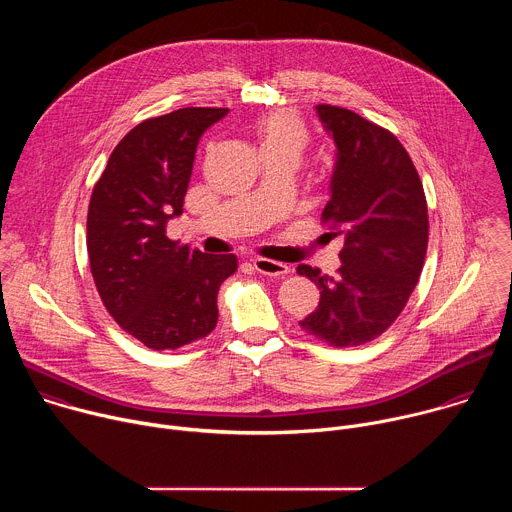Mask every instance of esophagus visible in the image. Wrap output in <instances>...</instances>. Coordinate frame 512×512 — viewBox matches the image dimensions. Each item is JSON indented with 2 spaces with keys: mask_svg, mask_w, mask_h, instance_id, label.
<instances>
[{
  "mask_svg": "<svg viewBox=\"0 0 512 512\" xmlns=\"http://www.w3.org/2000/svg\"><path fill=\"white\" fill-rule=\"evenodd\" d=\"M253 267L263 273V275H271V277H279V275H285L289 271V267L281 261H273V259H263V257H257L253 259Z\"/></svg>",
  "mask_w": 512,
  "mask_h": 512,
  "instance_id": "obj_1",
  "label": "esophagus"
}]
</instances>
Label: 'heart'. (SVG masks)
<instances>
[{"label":"heart","instance_id":"heart-1","mask_svg":"<svg viewBox=\"0 0 512 512\" xmlns=\"http://www.w3.org/2000/svg\"><path fill=\"white\" fill-rule=\"evenodd\" d=\"M253 131L261 154L277 152L300 160L308 145L306 125L300 121V117L289 111H275L261 117L255 123Z\"/></svg>","mask_w":512,"mask_h":512}]
</instances>
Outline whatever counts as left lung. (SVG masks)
Returning a JSON list of instances; mask_svg holds the SVG:
<instances>
[{
  "label": "left lung",
  "mask_w": 512,
  "mask_h": 512,
  "mask_svg": "<svg viewBox=\"0 0 512 512\" xmlns=\"http://www.w3.org/2000/svg\"><path fill=\"white\" fill-rule=\"evenodd\" d=\"M336 145L330 200L322 221L344 237L336 277L298 265L320 289V304L300 326L332 346L381 336L403 312L427 251V202L399 139L354 111L318 105Z\"/></svg>",
  "instance_id": "1"
}]
</instances>
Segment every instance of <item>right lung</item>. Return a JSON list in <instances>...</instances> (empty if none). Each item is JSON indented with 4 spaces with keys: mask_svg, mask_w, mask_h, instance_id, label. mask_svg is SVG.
Listing matches in <instances>:
<instances>
[{
    "mask_svg": "<svg viewBox=\"0 0 512 512\" xmlns=\"http://www.w3.org/2000/svg\"><path fill=\"white\" fill-rule=\"evenodd\" d=\"M229 109L186 107L135 125L93 188L87 251L99 296L115 322L154 350L210 334L235 255H206L166 237L182 214L202 133Z\"/></svg>",
    "mask_w": 512,
    "mask_h": 512,
    "instance_id": "1",
    "label": "right lung"
}]
</instances>
